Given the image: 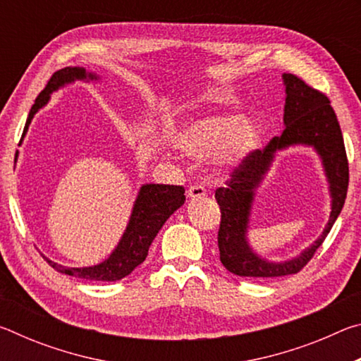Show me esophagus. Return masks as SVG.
<instances>
[{
    "label": "esophagus",
    "mask_w": 361,
    "mask_h": 361,
    "mask_svg": "<svg viewBox=\"0 0 361 361\" xmlns=\"http://www.w3.org/2000/svg\"><path fill=\"white\" fill-rule=\"evenodd\" d=\"M205 194H207L205 188L200 186V185H194V186H191V188L188 189V199H191V200L205 197Z\"/></svg>",
    "instance_id": "esophagus-1"
}]
</instances>
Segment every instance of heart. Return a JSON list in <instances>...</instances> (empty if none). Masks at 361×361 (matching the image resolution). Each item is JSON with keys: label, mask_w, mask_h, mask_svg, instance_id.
Instances as JSON below:
<instances>
[{"label": "heart", "mask_w": 361, "mask_h": 361, "mask_svg": "<svg viewBox=\"0 0 361 361\" xmlns=\"http://www.w3.org/2000/svg\"><path fill=\"white\" fill-rule=\"evenodd\" d=\"M256 138L258 129L252 119L226 113L185 122L170 135V143L183 157L200 161L209 156L219 172H231L253 149Z\"/></svg>", "instance_id": "b5f03b06"}]
</instances>
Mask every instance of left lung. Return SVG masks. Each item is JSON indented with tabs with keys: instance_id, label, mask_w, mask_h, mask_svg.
<instances>
[{
	"instance_id": "obj_1",
	"label": "left lung",
	"mask_w": 361,
	"mask_h": 361,
	"mask_svg": "<svg viewBox=\"0 0 361 361\" xmlns=\"http://www.w3.org/2000/svg\"><path fill=\"white\" fill-rule=\"evenodd\" d=\"M285 130L272 138L264 151H253L237 169L228 188H218L215 199L221 210V224L218 231L219 259L229 272L240 277L274 279L290 276L307 264L319 248L344 207L349 186V164H347L344 138L334 109L326 95L309 87L295 75L283 73ZM295 145L312 147L319 156L329 183L332 199L330 219L326 229L314 244L283 262H271L255 252L247 242L255 191L275 160L276 152Z\"/></svg>"
}]
</instances>
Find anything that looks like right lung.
Returning a JSON list of instances; mask_svg holds the SVG:
<instances>
[{"mask_svg": "<svg viewBox=\"0 0 361 361\" xmlns=\"http://www.w3.org/2000/svg\"><path fill=\"white\" fill-rule=\"evenodd\" d=\"M100 79L102 78L99 75L87 71L84 66H66V68L57 71L30 109L22 140L27 135L35 114L47 105L54 92L66 87V85L75 84L76 81L100 82ZM22 140L19 146L22 145ZM17 157H19V151L16 152L14 162H17ZM185 188L183 186L146 183L138 189L124 234L106 259L87 267H68L54 262L46 256L44 258L56 271L65 274V276L85 280H100V282H116V280L129 276L133 269H137L146 259L149 245L154 240L157 232L161 231L164 223L185 204Z\"/></svg>", "mask_w": 361, "mask_h": 361, "instance_id": "add662e5", "label": "right lung"}]
</instances>
